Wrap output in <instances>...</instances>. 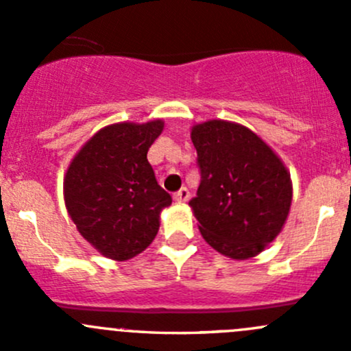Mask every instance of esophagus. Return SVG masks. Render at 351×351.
Here are the masks:
<instances>
[{
  "label": "esophagus",
  "instance_id": "esophagus-1",
  "mask_svg": "<svg viewBox=\"0 0 351 351\" xmlns=\"http://www.w3.org/2000/svg\"><path fill=\"white\" fill-rule=\"evenodd\" d=\"M173 198H175V202H178V204H183V202H186L190 198V192L183 186V189H180L178 192L173 195Z\"/></svg>",
  "mask_w": 351,
  "mask_h": 351
}]
</instances>
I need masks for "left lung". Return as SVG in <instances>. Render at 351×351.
<instances>
[{
	"instance_id": "left-lung-1",
	"label": "left lung",
	"mask_w": 351,
	"mask_h": 351,
	"mask_svg": "<svg viewBox=\"0 0 351 351\" xmlns=\"http://www.w3.org/2000/svg\"><path fill=\"white\" fill-rule=\"evenodd\" d=\"M200 185L189 202L204 239L232 260H247L274 241L292 202L278 156L239 123L208 120L192 129Z\"/></svg>"
}]
</instances>
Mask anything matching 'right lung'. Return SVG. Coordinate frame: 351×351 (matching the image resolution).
<instances>
[{"instance_id": "obj_1", "label": "right lung", "mask_w": 351, "mask_h": 351, "mask_svg": "<svg viewBox=\"0 0 351 351\" xmlns=\"http://www.w3.org/2000/svg\"><path fill=\"white\" fill-rule=\"evenodd\" d=\"M161 120L113 123L74 156L64 180L67 212L84 239L112 260H129L158 234L159 214L171 195L147 161Z\"/></svg>"}]
</instances>
